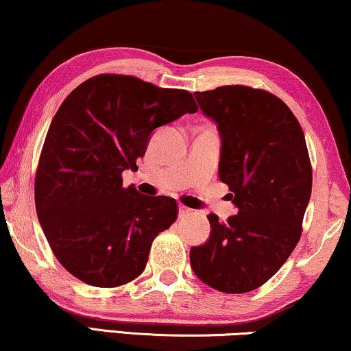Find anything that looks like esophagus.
<instances>
[{"label":"esophagus","mask_w":351,"mask_h":351,"mask_svg":"<svg viewBox=\"0 0 351 351\" xmlns=\"http://www.w3.org/2000/svg\"><path fill=\"white\" fill-rule=\"evenodd\" d=\"M191 214H193V210H191L189 207L180 206V217H189Z\"/></svg>","instance_id":"1"}]
</instances>
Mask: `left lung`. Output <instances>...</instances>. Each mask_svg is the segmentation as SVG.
Returning <instances> with one entry per match:
<instances>
[{
	"instance_id": "8db88e82",
	"label": "left lung",
	"mask_w": 351,
	"mask_h": 351,
	"mask_svg": "<svg viewBox=\"0 0 351 351\" xmlns=\"http://www.w3.org/2000/svg\"><path fill=\"white\" fill-rule=\"evenodd\" d=\"M221 137L220 181L233 191L238 214L189 252L191 267L223 293H247L264 285L298 245L311 197L313 168L304 132L283 101L263 88L221 86L196 92Z\"/></svg>"
}]
</instances>
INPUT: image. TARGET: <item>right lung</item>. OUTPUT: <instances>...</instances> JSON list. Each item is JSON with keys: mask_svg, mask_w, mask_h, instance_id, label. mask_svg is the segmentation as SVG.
I'll list each match as a JSON object with an SVG mask.
<instances>
[{"mask_svg": "<svg viewBox=\"0 0 351 351\" xmlns=\"http://www.w3.org/2000/svg\"><path fill=\"white\" fill-rule=\"evenodd\" d=\"M197 105L188 90L124 74H99L66 97L48 128L35 173V208L60 264L92 287L144 272L152 241L178 217L167 196L123 186L158 126Z\"/></svg>", "mask_w": 351, "mask_h": 351, "instance_id": "obj_1", "label": "right lung"}]
</instances>
